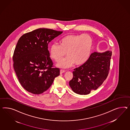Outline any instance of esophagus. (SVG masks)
<instances>
[{
  "label": "esophagus",
  "instance_id": "34e87169",
  "mask_svg": "<svg viewBox=\"0 0 130 130\" xmlns=\"http://www.w3.org/2000/svg\"><path fill=\"white\" fill-rule=\"evenodd\" d=\"M65 71H66V70H60V74H62V73H63L64 72H65Z\"/></svg>",
  "mask_w": 130,
  "mask_h": 130
}]
</instances>
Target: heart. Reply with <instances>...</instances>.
Wrapping results in <instances>:
<instances>
[{
  "instance_id": "1",
  "label": "heart",
  "mask_w": 130,
  "mask_h": 130,
  "mask_svg": "<svg viewBox=\"0 0 130 130\" xmlns=\"http://www.w3.org/2000/svg\"><path fill=\"white\" fill-rule=\"evenodd\" d=\"M92 45L93 40L88 35H70L61 39L60 45L53 44L50 49V54L53 60L58 62L66 53L67 58L57 64L59 67L68 68L73 64L75 66H80L88 60Z\"/></svg>"
}]
</instances>
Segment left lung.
I'll list each match as a JSON object with an SVG mask.
<instances>
[{
  "label": "left lung",
  "instance_id": "8db88e82",
  "mask_svg": "<svg viewBox=\"0 0 130 130\" xmlns=\"http://www.w3.org/2000/svg\"><path fill=\"white\" fill-rule=\"evenodd\" d=\"M112 53H92L87 61L73 71V77L69 85L73 91L79 95H88L96 90L107 77Z\"/></svg>",
  "mask_w": 130,
  "mask_h": 130
}]
</instances>
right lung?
<instances>
[{
	"instance_id": "add662e5",
	"label": "right lung",
	"mask_w": 130,
	"mask_h": 130,
	"mask_svg": "<svg viewBox=\"0 0 130 130\" xmlns=\"http://www.w3.org/2000/svg\"><path fill=\"white\" fill-rule=\"evenodd\" d=\"M62 32L39 28L18 40L13 56V67L20 83L29 92L42 94L60 75V69L53 66L48 49L49 43Z\"/></svg>"
}]
</instances>
